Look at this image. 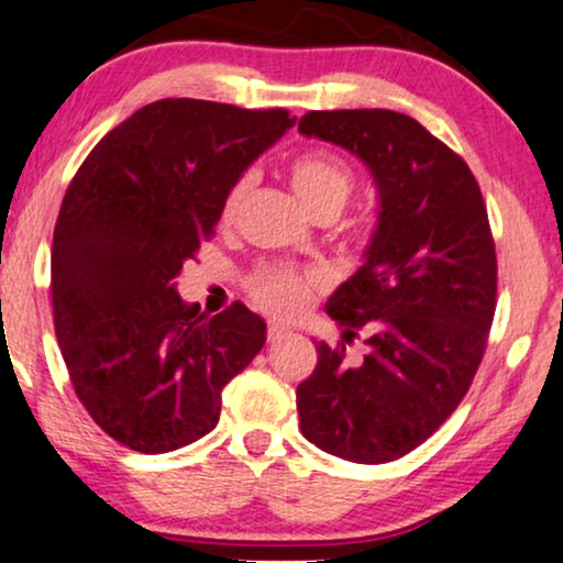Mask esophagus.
I'll use <instances>...</instances> for the list:
<instances>
[{"instance_id":"obj_1","label":"esophagus","mask_w":563,"mask_h":563,"mask_svg":"<svg viewBox=\"0 0 563 563\" xmlns=\"http://www.w3.org/2000/svg\"><path fill=\"white\" fill-rule=\"evenodd\" d=\"M266 333H268V341H282V338H287V335H291V330L284 325V322H276V320H272L266 325Z\"/></svg>"}]
</instances>
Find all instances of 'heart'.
Segmentation results:
<instances>
[{
    "label": "heart",
    "mask_w": 563,
    "mask_h": 563,
    "mask_svg": "<svg viewBox=\"0 0 563 563\" xmlns=\"http://www.w3.org/2000/svg\"><path fill=\"white\" fill-rule=\"evenodd\" d=\"M256 176L243 172L230 184L220 202V225H233L249 199ZM353 172L343 158L325 151L299 153L289 164V184L312 218H325L343 210L353 191ZM320 276L312 272H295L287 266H258L249 276V295L261 310L295 318L318 295Z\"/></svg>",
    "instance_id": "heart-1"
}]
</instances>
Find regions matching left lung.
Instances as JSON below:
<instances>
[{
  "label": "left lung",
  "mask_w": 563,
  "mask_h": 563,
  "mask_svg": "<svg viewBox=\"0 0 563 563\" xmlns=\"http://www.w3.org/2000/svg\"><path fill=\"white\" fill-rule=\"evenodd\" d=\"M299 133L358 156L379 189L364 266L325 310L343 330L297 387L307 441L353 464L426 443L472 387L497 307V253L466 161L391 110L307 112ZM365 335L361 365L344 343Z\"/></svg>",
  "instance_id": "8db88e82"
}]
</instances>
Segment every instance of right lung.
<instances>
[{"label":"right lung","instance_id":"add662e5","mask_svg":"<svg viewBox=\"0 0 563 563\" xmlns=\"http://www.w3.org/2000/svg\"><path fill=\"white\" fill-rule=\"evenodd\" d=\"M295 125L287 110L158 99L99 141L68 184L51 253L56 338L79 402L141 453L195 443L266 322L233 302L184 305L176 276L214 235L220 202Z\"/></svg>","mask_w":563,"mask_h":563}]
</instances>
